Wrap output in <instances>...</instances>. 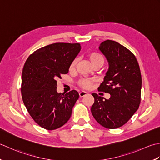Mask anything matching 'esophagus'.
Returning a JSON list of instances; mask_svg holds the SVG:
<instances>
[{"mask_svg":"<svg viewBox=\"0 0 160 160\" xmlns=\"http://www.w3.org/2000/svg\"><path fill=\"white\" fill-rule=\"evenodd\" d=\"M88 93H87V92H86V91H81V92H79V96L81 97H84L85 95H86Z\"/></svg>","mask_w":160,"mask_h":160,"instance_id":"obj_1","label":"esophagus"}]
</instances>
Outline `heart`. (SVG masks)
Listing matches in <instances>:
<instances>
[{
  "instance_id": "1",
  "label": "heart",
  "mask_w": 160,
  "mask_h": 160,
  "mask_svg": "<svg viewBox=\"0 0 160 160\" xmlns=\"http://www.w3.org/2000/svg\"><path fill=\"white\" fill-rule=\"evenodd\" d=\"M88 58L90 61V63L94 65L96 63H102L103 64L104 58L102 54L97 52H92L90 53L88 55ZM77 63V61L74 60L72 61V63L70 65V70H73L74 68L75 67V65ZM93 80L90 79H82L79 81V86L85 89H89L91 88L92 85Z\"/></svg>"
}]
</instances>
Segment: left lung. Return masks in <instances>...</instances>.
<instances>
[{"mask_svg":"<svg viewBox=\"0 0 160 160\" xmlns=\"http://www.w3.org/2000/svg\"><path fill=\"white\" fill-rule=\"evenodd\" d=\"M108 69L99 90L110 94L106 99L92 93L94 118L106 128H117L131 118L141 101L142 76L135 55L117 42L106 40L99 47Z\"/></svg>","mask_w":160,"mask_h":160,"instance_id":"1","label":"left lung"}]
</instances>
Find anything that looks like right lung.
<instances>
[{"label":"right lung","mask_w":160,"mask_h":160,"mask_svg":"<svg viewBox=\"0 0 160 160\" xmlns=\"http://www.w3.org/2000/svg\"><path fill=\"white\" fill-rule=\"evenodd\" d=\"M80 50L79 43H55L38 49L25 62L22 72V101L42 128H58L70 118L79 93L74 90L58 92L57 80L68 73Z\"/></svg>","instance_id":"1"}]
</instances>
